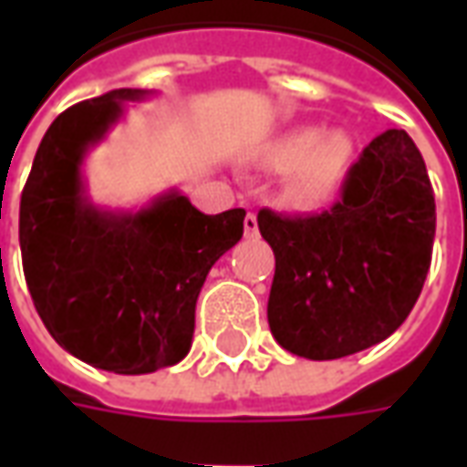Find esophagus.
I'll use <instances>...</instances> for the list:
<instances>
[{"instance_id": "esophagus-1", "label": "esophagus", "mask_w": 467, "mask_h": 467, "mask_svg": "<svg viewBox=\"0 0 467 467\" xmlns=\"http://www.w3.org/2000/svg\"><path fill=\"white\" fill-rule=\"evenodd\" d=\"M260 230H257V214L254 213H247L244 217V237H257Z\"/></svg>"}]
</instances>
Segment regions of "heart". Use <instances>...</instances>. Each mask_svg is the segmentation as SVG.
<instances>
[{
	"mask_svg": "<svg viewBox=\"0 0 467 467\" xmlns=\"http://www.w3.org/2000/svg\"><path fill=\"white\" fill-rule=\"evenodd\" d=\"M355 140L340 127H295L265 152L275 170H285V194L297 207H323L343 190L355 164Z\"/></svg>",
	"mask_w": 467,
	"mask_h": 467,
	"instance_id": "obj_1",
	"label": "heart"
}]
</instances>
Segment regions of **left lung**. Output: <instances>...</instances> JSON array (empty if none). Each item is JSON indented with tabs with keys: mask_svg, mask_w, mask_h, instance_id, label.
<instances>
[{
	"mask_svg": "<svg viewBox=\"0 0 467 467\" xmlns=\"http://www.w3.org/2000/svg\"><path fill=\"white\" fill-rule=\"evenodd\" d=\"M275 253L267 323L285 350L337 360L382 343L410 315L431 270L432 184L405 130L378 134L343 200L310 217L260 210Z\"/></svg>",
	"mask_w": 467,
	"mask_h": 467,
	"instance_id": "8db88e82",
	"label": "left lung"
}]
</instances>
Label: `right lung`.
Instances as JSON below:
<instances>
[{"label":"right lung","mask_w":467,"mask_h":467,"mask_svg":"<svg viewBox=\"0 0 467 467\" xmlns=\"http://www.w3.org/2000/svg\"><path fill=\"white\" fill-rule=\"evenodd\" d=\"M147 89H112L69 107L39 142L19 202V247L42 323L92 368L144 375L190 352L204 277L240 243L244 210L204 214L177 190L140 210L87 194V152Z\"/></svg>","instance_id":"1"}]
</instances>
